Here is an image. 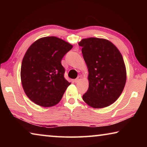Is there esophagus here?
<instances>
[{
  "mask_svg": "<svg viewBox=\"0 0 147 147\" xmlns=\"http://www.w3.org/2000/svg\"><path fill=\"white\" fill-rule=\"evenodd\" d=\"M81 79H82L81 76H78V77H77V78H76L75 80H74V82H75V83H78V82H79L81 80Z\"/></svg>",
  "mask_w": 147,
  "mask_h": 147,
  "instance_id": "34e87169",
  "label": "esophagus"
}]
</instances>
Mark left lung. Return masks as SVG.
<instances>
[{
	"label": "left lung",
	"mask_w": 147,
	"mask_h": 147,
	"mask_svg": "<svg viewBox=\"0 0 147 147\" xmlns=\"http://www.w3.org/2000/svg\"><path fill=\"white\" fill-rule=\"evenodd\" d=\"M88 69L89 88L84 101L93 108L109 106L117 100L126 81L125 64L120 51L105 39L89 38L78 43Z\"/></svg>",
	"instance_id": "obj_1"
}]
</instances>
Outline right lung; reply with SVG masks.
Masks as SVG:
<instances>
[{
	"mask_svg": "<svg viewBox=\"0 0 147 147\" xmlns=\"http://www.w3.org/2000/svg\"><path fill=\"white\" fill-rule=\"evenodd\" d=\"M73 45L54 36L32 43L24 54L21 79L24 93L31 101L47 108L55 106L71 83L64 78L61 59Z\"/></svg>",
	"mask_w": 147,
	"mask_h": 147,
	"instance_id": "obj_1",
	"label": "right lung"
}]
</instances>
